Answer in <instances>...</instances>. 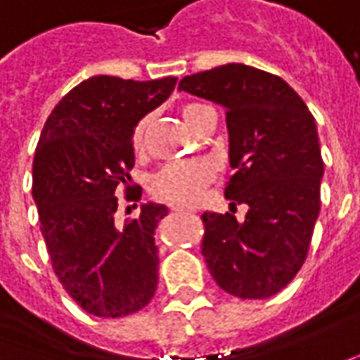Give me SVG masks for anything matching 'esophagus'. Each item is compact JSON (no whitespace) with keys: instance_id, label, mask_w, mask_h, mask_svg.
<instances>
[{"instance_id":"1","label":"esophagus","mask_w":360,"mask_h":360,"mask_svg":"<svg viewBox=\"0 0 360 360\" xmlns=\"http://www.w3.org/2000/svg\"><path fill=\"white\" fill-rule=\"evenodd\" d=\"M171 211H175V212H185V209H183V207H173Z\"/></svg>"}]
</instances>
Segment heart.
Segmentation results:
<instances>
[{
    "mask_svg": "<svg viewBox=\"0 0 360 360\" xmlns=\"http://www.w3.org/2000/svg\"><path fill=\"white\" fill-rule=\"evenodd\" d=\"M209 106L199 102H189L181 108L183 120L193 126L195 118ZM149 128V116L138 120V124L131 129V149L139 153L146 146V134ZM217 165L212 160H191L169 163L163 169L158 171L151 179V193L161 199L177 202V205H195L202 197V189L214 177Z\"/></svg>",
    "mask_w": 360,
    "mask_h": 360,
    "instance_id": "obj_1",
    "label": "heart"
}]
</instances>
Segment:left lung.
Returning <instances> with one entry per match:
<instances>
[{
	"instance_id": "8db88e82",
	"label": "left lung",
	"mask_w": 360,
	"mask_h": 360,
	"mask_svg": "<svg viewBox=\"0 0 360 360\" xmlns=\"http://www.w3.org/2000/svg\"><path fill=\"white\" fill-rule=\"evenodd\" d=\"M179 90L226 110L231 212H205L202 256L214 282L266 300L295 278L319 217L323 160L311 112L285 80L231 63L185 77ZM248 204L244 223L233 217Z\"/></svg>"
}]
</instances>
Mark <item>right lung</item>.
I'll use <instances>...</instances> for the list:
<instances>
[{
    "label": "right lung",
    "instance_id": "right-lung-1",
    "mask_svg": "<svg viewBox=\"0 0 360 360\" xmlns=\"http://www.w3.org/2000/svg\"><path fill=\"white\" fill-rule=\"evenodd\" d=\"M175 82L88 78L63 96L41 131L33 160L41 234L58 282L90 315L136 314L158 288L153 234L167 207L141 205L139 217L124 224L116 211L122 189L126 200L139 199L129 177L131 129L169 98Z\"/></svg>",
    "mask_w": 360,
    "mask_h": 360
}]
</instances>
